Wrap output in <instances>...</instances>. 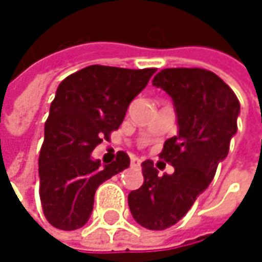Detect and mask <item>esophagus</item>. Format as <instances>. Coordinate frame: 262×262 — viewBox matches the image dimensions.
<instances>
[{"instance_id": "esophagus-1", "label": "esophagus", "mask_w": 262, "mask_h": 262, "mask_svg": "<svg viewBox=\"0 0 262 262\" xmlns=\"http://www.w3.org/2000/svg\"><path fill=\"white\" fill-rule=\"evenodd\" d=\"M141 162H142V161H141L139 158H132L130 159L132 167H139V165H141Z\"/></svg>"}]
</instances>
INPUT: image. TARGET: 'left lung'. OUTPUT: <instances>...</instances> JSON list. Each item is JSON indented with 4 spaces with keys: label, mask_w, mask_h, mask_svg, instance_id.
<instances>
[{
    "label": "left lung",
    "mask_w": 262,
    "mask_h": 262,
    "mask_svg": "<svg viewBox=\"0 0 262 262\" xmlns=\"http://www.w3.org/2000/svg\"><path fill=\"white\" fill-rule=\"evenodd\" d=\"M153 86L171 97L178 118V135L165 141L159 155L174 173L159 176L153 161H144V183L130 191L129 208L141 226L164 231L189 211L226 159L236 133L239 101L217 74L200 68L162 70Z\"/></svg>",
    "instance_id": "1"
}]
</instances>
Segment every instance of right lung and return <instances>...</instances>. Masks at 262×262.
Wrapping results in <instances>:
<instances>
[{
  "instance_id": "add662e5",
  "label": "right lung",
  "mask_w": 262,
  "mask_h": 262,
  "mask_svg": "<svg viewBox=\"0 0 262 262\" xmlns=\"http://www.w3.org/2000/svg\"><path fill=\"white\" fill-rule=\"evenodd\" d=\"M155 73V68L91 65L59 84L39 155V195L54 228L76 231L84 226L98 185L130 165L124 151L106 165L91 153L120 127L130 101Z\"/></svg>"
}]
</instances>
